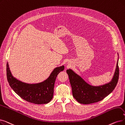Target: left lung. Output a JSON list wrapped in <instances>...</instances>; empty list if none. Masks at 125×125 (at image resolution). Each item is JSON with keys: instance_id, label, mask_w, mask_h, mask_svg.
Returning <instances> with one entry per match:
<instances>
[{"instance_id": "8db88e82", "label": "left lung", "mask_w": 125, "mask_h": 125, "mask_svg": "<svg viewBox=\"0 0 125 125\" xmlns=\"http://www.w3.org/2000/svg\"><path fill=\"white\" fill-rule=\"evenodd\" d=\"M118 58L116 67L112 80L109 83L99 86L88 84L72 69H67L69 82L72 86L73 95L79 103L89 104L104 99L115 89L119 77Z\"/></svg>"}]
</instances>
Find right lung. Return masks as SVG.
<instances>
[{
	"mask_svg": "<svg viewBox=\"0 0 125 125\" xmlns=\"http://www.w3.org/2000/svg\"><path fill=\"white\" fill-rule=\"evenodd\" d=\"M64 69V66L56 67L44 81L30 84L22 82L13 77L7 63V77L10 87L22 99L35 104H44L49 103L52 99L56 78Z\"/></svg>",
	"mask_w": 125,
	"mask_h": 125,
	"instance_id": "obj_1",
	"label": "right lung"
}]
</instances>
